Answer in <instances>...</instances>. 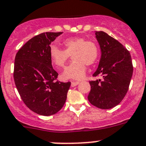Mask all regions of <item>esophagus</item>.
Instances as JSON below:
<instances>
[{"instance_id":"obj_1","label":"esophagus","mask_w":146,"mask_h":146,"mask_svg":"<svg viewBox=\"0 0 146 146\" xmlns=\"http://www.w3.org/2000/svg\"><path fill=\"white\" fill-rule=\"evenodd\" d=\"M78 84H79V81H72V82H71V86H72V87H74V86H77Z\"/></svg>"}]
</instances>
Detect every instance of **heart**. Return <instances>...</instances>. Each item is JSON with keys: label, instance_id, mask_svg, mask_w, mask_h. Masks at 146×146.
<instances>
[{"label": "heart", "instance_id": "1", "mask_svg": "<svg viewBox=\"0 0 146 146\" xmlns=\"http://www.w3.org/2000/svg\"><path fill=\"white\" fill-rule=\"evenodd\" d=\"M63 45L65 49L51 46L49 55L52 62L57 68H62L71 55L73 61L65 68L62 77L65 79H81L86 73V65H93L98 60V46L82 37L68 38L63 41Z\"/></svg>", "mask_w": 146, "mask_h": 146}]
</instances>
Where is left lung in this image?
Segmentation results:
<instances>
[{"label":"left lung","instance_id":"8db88e82","mask_svg":"<svg viewBox=\"0 0 146 146\" xmlns=\"http://www.w3.org/2000/svg\"><path fill=\"white\" fill-rule=\"evenodd\" d=\"M101 57L93 76L102 80L89 81L91 90L88 100L101 109H110L119 105L128 91L133 73L129 52L117 40L103 31H95Z\"/></svg>","mask_w":146,"mask_h":146}]
</instances>
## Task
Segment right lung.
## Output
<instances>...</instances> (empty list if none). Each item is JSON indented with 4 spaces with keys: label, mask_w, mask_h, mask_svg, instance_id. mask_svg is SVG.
<instances>
[{
    "label": "right lung",
    "mask_w": 146,
    "mask_h": 146,
    "mask_svg": "<svg viewBox=\"0 0 146 146\" xmlns=\"http://www.w3.org/2000/svg\"><path fill=\"white\" fill-rule=\"evenodd\" d=\"M62 33L36 35L18 51L14 60V79L18 92L29 109L39 115H51L63 107L70 82L57 79L52 68L50 44Z\"/></svg>",
    "instance_id": "add662e5"
}]
</instances>
